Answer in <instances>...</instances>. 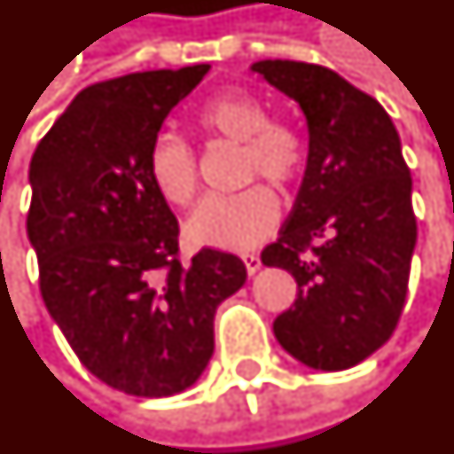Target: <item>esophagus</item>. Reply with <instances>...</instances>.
<instances>
[{"label":"esophagus","mask_w":454,"mask_h":454,"mask_svg":"<svg viewBox=\"0 0 454 454\" xmlns=\"http://www.w3.org/2000/svg\"><path fill=\"white\" fill-rule=\"evenodd\" d=\"M243 262H246V270H248V275H255V272L260 270V265H262L258 255H246Z\"/></svg>","instance_id":"esophagus-1"}]
</instances>
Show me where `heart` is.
<instances>
[{
    "mask_svg": "<svg viewBox=\"0 0 454 454\" xmlns=\"http://www.w3.org/2000/svg\"><path fill=\"white\" fill-rule=\"evenodd\" d=\"M204 135L243 145L246 182L268 179L275 186L293 184L304 169L307 142L297 125L268 120V107L246 90H226L196 110ZM147 172L164 201L192 204L199 186L196 160L182 139L160 135L147 152ZM280 206L265 186H250L233 196H208L186 221V238L201 248L246 253L260 246L278 226Z\"/></svg>",
    "mask_w": 454,
    "mask_h": 454,
    "instance_id": "b5f03b06",
    "label": "heart"
}]
</instances>
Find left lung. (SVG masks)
Segmentation results:
<instances>
[{
  "instance_id": "obj_1",
  "label": "left lung",
  "mask_w": 454,
  "mask_h": 454,
  "mask_svg": "<svg viewBox=\"0 0 454 454\" xmlns=\"http://www.w3.org/2000/svg\"><path fill=\"white\" fill-rule=\"evenodd\" d=\"M250 71L293 98L309 132L293 211L260 255L297 282L272 332L309 369H351L391 339L408 293L418 228L401 137L379 100L325 66L258 61Z\"/></svg>"
}]
</instances>
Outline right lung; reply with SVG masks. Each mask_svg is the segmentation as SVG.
<instances>
[{
    "label": "right lung",
    "instance_id": "1",
    "mask_svg": "<svg viewBox=\"0 0 454 454\" xmlns=\"http://www.w3.org/2000/svg\"><path fill=\"white\" fill-rule=\"evenodd\" d=\"M211 66L129 73L75 95L28 164L27 233L41 297L85 369L110 388L186 391L214 354V317L243 260H179V223L147 172L164 117Z\"/></svg>",
    "mask_w": 454,
    "mask_h": 454
}]
</instances>
